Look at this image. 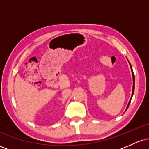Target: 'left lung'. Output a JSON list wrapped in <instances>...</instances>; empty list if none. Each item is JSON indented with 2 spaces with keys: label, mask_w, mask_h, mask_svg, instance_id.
<instances>
[{
  "label": "left lung",
  "mask_w": 149,
  "mask_h": 149,
  "mask_svg": "<svg viewBox=\"0 0 149 149\" xmlns=\"http://www.w3.org/2000/svg\"><path fill=\"white\" fill-rule=\"evenodd\" d=\"M130 66H131L132 72V77H133V88H132V96H133V94H134V73H133L132 69V66H131V64H130ZM131 100H132V98H131ZM131 100H130V102H129V104H128V106H127V108H128V107H129L130 104Z\"/></svg>",
  "instance_id": "1"
}]
</instances>
